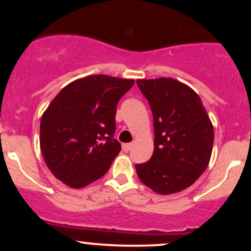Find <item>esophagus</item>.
<instances>
[{"instance_id": "esophagus-1", "label": "esophagus", "mask_w": 251, "mask_h": 251, "mask_svg": "<svg viewBox=\"0 0 251 251\" xmlns=\"http://www.w3.org/2000/svg\"><path fill=\"white\" fill-rule=\"evenodd\" d=\"M132 149V144L131 143H128V144H123V150L125 152H128L129 150Z\"/></svg>"}]
</instances>
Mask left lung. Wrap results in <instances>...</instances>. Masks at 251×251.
<instances>
[{
    "label": "left lung",
    "instance_id": "1",
    "mask_svg": "<svg viewBox=\"0 0 251 251\" xmlns=\"http://www.w3.org/2000/svg\"><path fill=\"white\" fill-rule=\"evenodd\" d=\"M153 116L154 151L151 159L135 164L139 179L157 194L189 188L208 168L214 127L201 98L171 77L137 80Z\"/></svg>",
    "mask_w": 251,
    "mask_h": 251
}]
</instances>
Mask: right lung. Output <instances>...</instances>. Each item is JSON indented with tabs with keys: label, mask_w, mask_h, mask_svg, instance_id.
<instances>
[{
	"label": "right lung",
	"mask_w": 251,
	"mask_h": 251,
	"mask_svg": "<svg viewBox=\"0 0 251 251\" xmlns=\"http://www.w3.org/2000/svg\"><path fill=\"white\" fill-rule=\"evenodd\" d=\"M134 80L99 74L71 82L46 109L40 146L59 180L83 188L106 172L122 145L114 138L117 105Z\"/></svg>",
	"instance_id": "add662e5"
}]
</instances>
